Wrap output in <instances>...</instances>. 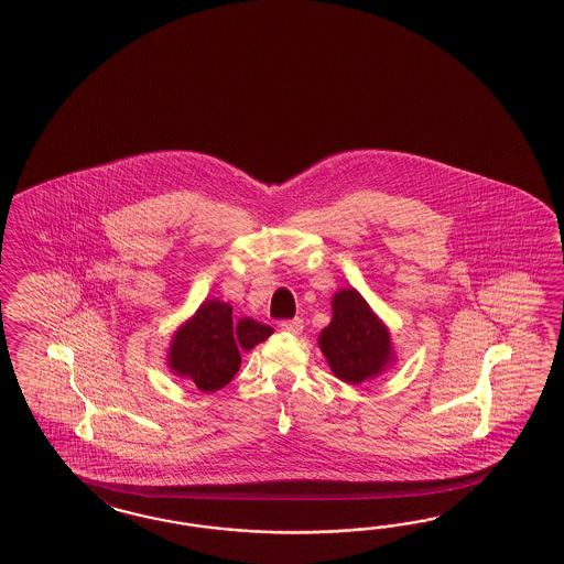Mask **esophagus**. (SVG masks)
<instances>
[{"instance_id": "obj_1", "label": "esophagus", "mask_w": 564, "mask_h": 564, "mask_svg": "<svg viewBox=\"0 0 564 564\" xmlns=\"http://www.w3.org/2000/svg\"><path fill=\"white\" fill-rule=\"evenodd\" d=\"M279 328L288 334H302L303 319L302 317H293V319H285L279 324Z\"/></svg>"}]
</instances>
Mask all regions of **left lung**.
<instances>
[{"label":"left lung","mask_w":564,"mask_h":564,"mask_svg":"<svg viewBox=\"0 0 564 564\" xmlns=\"http://www.w3.org/2000/svg\"><path fill=\"white\" fill-rule=\"evenodd\" d=\"M317 343L332 372L344 383L372 379L393 360L387 326L355 289H343L334 295L332 322Z\"/></svg>","instance_id":"left-lung-1"}]
</instances>
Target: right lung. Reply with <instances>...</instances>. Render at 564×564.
<instances>
[{"mask_svg":"<svg viewBox=\"0 0 564 564\" xmlns=\"http://www.w3.org/2000/svg\"><path fill=\"white\" fill-rule=\"evenodd\" d=\"M273 328L250 317L232 319V305L207 300L195 316L175 332L169 348V367L195 383L199 391H218L240 369V350L264 343Z\"/></svg>","mask_w":564,"mask_h":564,"instance_id":"add662e5","label":"right lung"}]
</instances>
